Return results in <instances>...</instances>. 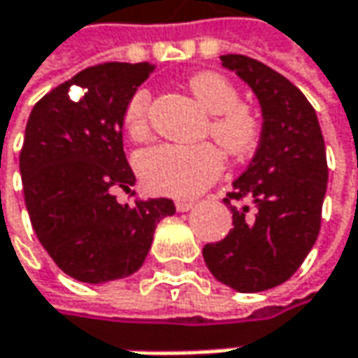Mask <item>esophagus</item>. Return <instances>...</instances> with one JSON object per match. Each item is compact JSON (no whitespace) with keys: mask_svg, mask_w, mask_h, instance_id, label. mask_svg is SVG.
<instances>
[{"mask_svg":"<svg viewBox=\"0 0 358 358\" xmlns=\"http://www.w3.org/2000/svg\"><path fill=\"white\" fill-rule=\"evenodd\" d=\"M193 206H195V201H187V199H177V201H175L177 211H181V213H183V211H189Z\"/></svg>","mask_w":358,"mask_h":358,"instance_id":"obj_1","label":"esophagus"}]
</instances>
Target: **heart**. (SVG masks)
I'll return each mask as SVG.
<instances>
[{
  "instance_id": "1",
  "label": "heart",
  "mask_w": 358,
  "mask_h": 358,
  "mask_svg": "<svg viewBox=\"0 0 358 358\" xmlns=\"http://www.w3.org/2000/svg\"><path fill=\"white\" fill-rule=\"evenodd\" d=\"M189 90L211 117L209 134L227 155L243 157L256 149L262 134L258 115L240 104V90L220 72H199L189 78ZM151 92L138 88L124 108V129L134 141L149 134ZM224 157L211 143L171 145L161 143L136 155V173L152 193L195 197L222 173Z\"/></svg>"
}]
</instances>
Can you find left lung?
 <instances>
[{
	"instance_id": "obj_1",
	"label": "left lung",
	"mask_w": 358,
	"mask_h": 358,
	"mask_svg": "<svg viewBox=\"0 0 358 358\" xmlns=\"http://www.w3.org/2000/svg\"><path fill=\"white\" fill-rule=\"evenodd\" d=\"M220 60L252 88L264 122L258 151L224 199L234 229L207 243L203 259L225 286L262 292L292 276L318 238L329 181L324 138L313 104L288 78L241 54Z\"/></svg>"
}]
</instances>
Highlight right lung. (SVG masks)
Here are the masks:
<instances>
[{
    "instance_id": "right-lung-1",
    "label": "right lung",
    "mask_w": 358,
    "mask_h": 358,
    "mask_svg": "<svg viewBox=\"0 0 358 358\" xmlns=\"http://www.w3.org/2000/svg\"><path fill=\"white\" fill-rule=\"evenodd\" d=\"M149 62L99 64L40 100L27 118L20 173L31 227L58 268L78 282L104 284L134 274L157 224L175 213L159 197L118 203L134 173L122 149L124 108L149 78ZM78 85L83 96L69 99Z\"/></svg>"
}]
</instances>
